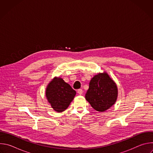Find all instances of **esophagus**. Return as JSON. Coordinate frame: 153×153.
<instances>
[{"label": "esophagus", "instance_id": "obj_1", "mask_svg": "<svg viewBox=\"0 0 153 153\" xmlns=\"http://www.w3.org/2000/svg\"><path fill=\"white\" fill-rule=\"evenodd\" d=\"M77 93H79V94L82 95V94H83V90H82V89H79V90H77Z\"/></svg>", "mask_w": 153, "mask_h": 153}]
</instances>
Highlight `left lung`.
I'll list each match as a JSON object with an SVG mask.
<instances>
[{
	"label": "left lung",
	"mask_w": 153,
	"mask_h": 153,
	"mask_svg": "<svg viewBox=\"0 0 153 153\" xmlns=\"http://www.w3.org/2000/svg\"><path fill=\"white\" fill-rule=\"evenodd\" d=\"M117 95L116 83L106 73H103L91 79L85 99L94 110L103 112L115 103Z\"/></svg>",
	"instance_id": "1"
}]
</instances>
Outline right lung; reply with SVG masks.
I'll list each match as a JSON object with an SVG mask.
<instances>
[{"label": "right lung", "instance_id": "obj_1", "mask_svg": "<svg viewBox=\"0 0 153 153\" xmlns=\"http://www.w3.org/2000/svg\"><path fill=\"white\" fill-rule=\"evenodd\" d=\"M76 92L60 77H54L48 85L45 95L53 110L57 113L65 111L73 100Z\"/></svg>", "mask_w": 153, "mask_h": 153}]
</instances>
